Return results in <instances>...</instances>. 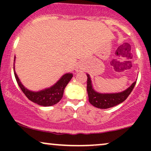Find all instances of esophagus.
<instances>
[{
	"label": "esophagus",
	"mask_w": 151,
	"mask_h": 151,
	"mask_svg": "<svg viewBox=\"0 0 151 151\" xmlns=\"http://www.w3.org/2000/svg\"><path fill=\"white\" fill-rule=\"evenodd\" d=\"M81 68H80V67H78V68H77V72H79V71H81Z\"/></svg>",
	"instance_id": "1"
}]
</instances>
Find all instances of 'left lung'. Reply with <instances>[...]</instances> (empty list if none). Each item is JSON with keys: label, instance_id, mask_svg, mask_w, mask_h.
Returning a JSON list of instances; mask_svg holds the SVG:
<instances>
[{"label": "left lung", "instance_id": "left-lung-1", "mask_svg": "<svg viewBox=\"0 0 151 151\" xmlns=\"http://www.w3.org/2000/svg\"><path fill=\"white\" fill-rule=\"evenodd\" d=\"M86 76H87L86 90H87L89 103L96 108L102 109L114 107L125 101L131 93L136 83V81H135L129 88L121 92L99 93L93 88L92 82H91L89 74H86Z\"/></svg>", "mask_w": 151, "mask_h": 151}]
</instances>
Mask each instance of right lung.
Returning <instances> with one entry per match:
<instances>
[{"mask_svg":"<svg viewBox=\"0 0 151 151\" xmlns=\"http://www.w3.org/2000/svg\"><path fill=\"white\" fill-rule=\"evenodd\" d=\"M15 61V57L14 58V62ZM13 69H14L15 79H16L18 86H20L22 92L25 93V96L31 101L40 106H53L58 104L63 96L64 90H65L66 86L68 84L71 79L73 77V74L68 72V73H66L62 75V77L52 86L40 90V91H33L27 89L21 83L15 71V62L14 65H13Z\"/></svg>","mask_w":151,"mask_h":151,"instance_id":"right-lung-1","label":"right lung"}]
</instances>
